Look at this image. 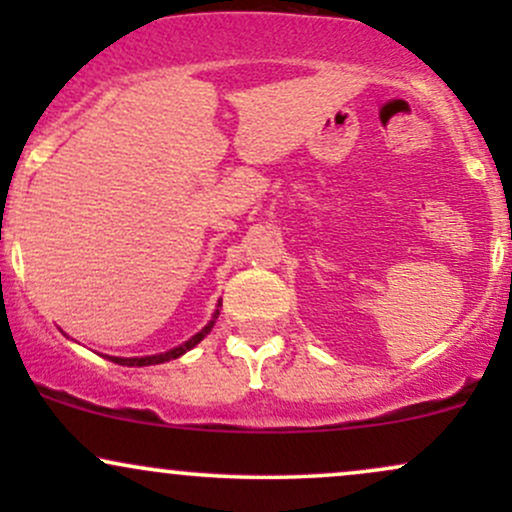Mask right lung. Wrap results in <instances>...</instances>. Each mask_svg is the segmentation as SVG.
<instances>
[{"mask_svg": "<svg viewBox=\"0 0 512 512\" xmlns=\"http://www.w3.org/2000/svg\"><path fill=\"white\" fill-rule=\"evenodd\" d=\"M221 305V303H219ZM216 317H219V310H216L214 315H211V320L207 322V325L202 327V330H199L195 337H190L187 339L185 344H180V346H175V349H170V351H163V354H154V356H142V358H122V356H105L108 358V361H113V363H120V366H156V363H166V361H173V358H180L182 354H187V351L190 349H195V346L202 342L204 337H207V334L211 332V327H214V322H216Z\"/></svg>", "mask_w": 512, "mask_h": 512, "instance_id": "add662e5", "label": "right lung"}]
</instances>
